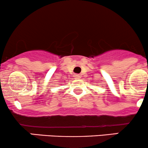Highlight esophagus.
<instances>
[{
  "instance_id": "1",
  "label": "esophagus",
  "mask_w": 148,
  "mask_h": 148,
  "mask_svg": "<svg viewBox=\"0 0 148 148\" xmlns=\"http://www.w3.org/2000/svg\"><path fill=\"white\" fill-rule=\"evenodd\" d=\"M74 77H75V79H79L80 75L79 74H75V75H74Z\"/></svg>"
}]
</instances>
